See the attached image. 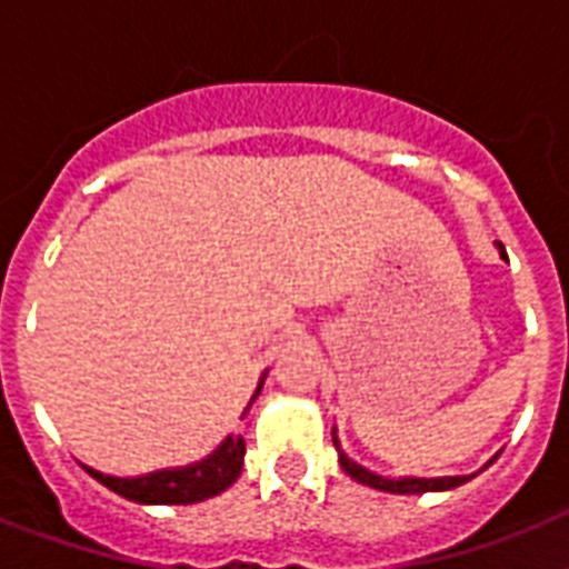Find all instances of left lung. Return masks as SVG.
I'll list each match as a JSON object with an SVG mask.
<instances>
[{
  "label": "left lung",
  "mask_w": 569,
  "mask_h": 569,
  "mask_svg": "<svg viewBox=\"0 0 569 569\" xmlns=\"http://www.w3.org/2000/svg\"><path fill=\"white\" fill-rule=\"evenodd\" d=\"M499 257H505V248L499 244ZM333 446H337L339 451V467L346 469L348 476L355 478V481H360V485L366 487H375V490H383V493H437V490H451V487H460L467 485L469 478L472 476H442V478H383L378 476V472H372V469L360 467L357 460H351L346 455V451L339 449V440H337V428H333Z\"/></svg>",
  "instance_id": "8db88e82"
}]
</instances>
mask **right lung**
<instances>
[{
	"instance_id": "1",
	"label": "right lung",
	"mask_w": 569,
	"mask_h": 569,
	"mask_svg": "<svg viewBox=\"0 0 569 569\" xmlns=\"http://www.w3.org/2000/svg\"><path fill=\"white\" fill-rule=\"evenodd\" d=\"M266 378V375H262ZM259 389H262V380H259ZM253 396V398H257ZM248 413V410H244ZM241 463H244V440L241 437H227V440L218 446V449L209 455V458L189 463V467L177 469H156V472H147V476L138 478H114L102 476L97 469L84 467V472L91 478H97L102 487H109L118 496L129 499V502L138 505H194L203 502V499H212V496L223 493L227 487L241 476Z\"/></svg>"
}]
</instances>
